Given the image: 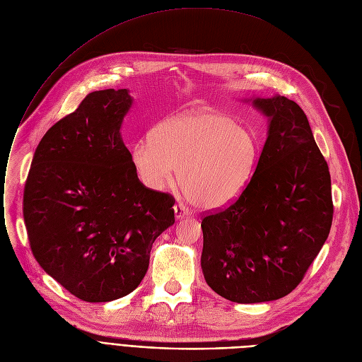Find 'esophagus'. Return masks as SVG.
I'll return each mask as SVG.
<instances>
[{
    "label": "esophagus",
    "instance_id": "34e87169",
    "mask_svg": "<svg viewBox=\"0 0 362 362\" xmlns=\"http://www.w3.org/2000/svg\"><path fill=\"white\" fill-rule=\"evenodd\" d=\"M174 211H175V217H177V218H182V217H187V216L189 214V211H188V210L185 209V206L181 204V203H178V204L174 206Z\"/></svg>",
    "mask_w": 362,
    "mask_h": 362
}]
</instances>
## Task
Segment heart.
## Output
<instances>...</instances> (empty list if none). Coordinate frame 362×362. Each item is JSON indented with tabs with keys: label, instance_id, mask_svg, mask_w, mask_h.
<instances>
[{
	"label": "heart",
	"instance_id": "heart-1",
	"mask_svg": "<svg viewBox=\"0 0 362 362\" xmlns=\"http://www.w3.org/2000/svg\"><path fill=\"white\" fill-rule=\"evenodd\" d=\"M252 129L214 111H192L160 122L132 146L133 168L148 188L178 182L188 199L203 209L228 206L247 185L258 160Z\"/></svg>",
	"mask_w": 362,
	"mask_h": 362
}]
</instances>
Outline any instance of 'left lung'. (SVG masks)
Listing matches in <instances>:
<instances>
[{
    "mask_svg": "<svg viewBox=\"0 0 362 362\" xmlns=\"http://www.w3.org/2000/svg\"><path fill=\"white\" fill-rule=\"evenodd\" d=\"M252 104L269 120L255 173L235 203L202 220L206 283L235 303L290 294L333 217L329 168L304 111L281 95Z\"/></svg>",
    "mask_w": 362,
    "mask_h": 362,
    "instance_id": "obj_1",
    "label": "left lung"
}]
</instances>
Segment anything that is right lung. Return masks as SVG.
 <instances>
[{
    "instance_id": "add662e5",
    "label": "right lung",
    "mask_w": 362,
    "mask_h": 362,
    "mask_svg": "<svg viewBox=\"0 0 362 362\" xmlns=\"http://www.w3.org/2000/svg\"><path fill=\"white\" fill-rule=\"evenodd\" d=\"M127 90L90 93L36 148L23 216L39 265L75 297L111 301L148 271L155 239L174 225L175 199L145 187L120 134Z\"/></svg>"
}]
</instances>
